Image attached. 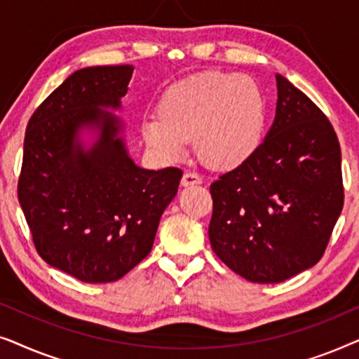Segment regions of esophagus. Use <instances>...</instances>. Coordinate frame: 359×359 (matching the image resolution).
<instances>
[{
    "instance_id": "34e87169",
    "label": "esophagus",
    "mask_w": 359,
    "mask_h": 359,
    "mask_svg": "<svg viewBox=\"0 0 359 359\" xmlns=\"http://www.w3.org/2000/svg\"><path fill=\"white\" fill-rule=\"evenodd\" d=\"M201 176L196 173H191V171H186L181 178V186H193V184H201Z\"/></svg>"
}]
</instances>
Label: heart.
Here are the masks:
<instances>
[{"label":"heart","instance_id":"1","mask_svg":"<svg viewBox=\"0 0 359 359\" xmlns=\"http://www.w3.org/2000/svg\"><path fill=\"white\" fill-rule=\"evenodd\" d=\"M266 129L262 88L245 75H201L166 88L158 116L145 117L140 132L158 158L176 161L196 154L215 170H233L255 155Z\"/></svg>","mask_w":359,"mask_h":359}]
</instances>
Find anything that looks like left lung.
Returning a JSON list of instances; mask_svg holds the SVG:
<instances>
[{"instance_id": "obj_1", "label": "left lung", "mask_w": 359, "mask_h": 359, "mask_svg": "<svg viewBox=\"0 0 359 359\" xmlns=\"http://www.w3.org/2000/svg\"><path fill=\"white\" fill-rule=\"evenodd\" d=\"M276 116L243 165L210 184L214 253L252 283H283L325 252L343 209L341 151L325 114L276 75Z\"/></svg>"}]
</instances>
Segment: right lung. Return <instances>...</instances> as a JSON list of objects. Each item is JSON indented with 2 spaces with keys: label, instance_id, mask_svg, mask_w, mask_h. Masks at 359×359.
I'll list each match as a JSON object with an SVG mask.
<instances>
[{
  "label": "right lung",
  "instance_id": "add662e5",
  "mask_svg": "<svg viewBox=\"0 0 359 359\" xmlns=\"http://www.w3.org/2000/svg\"><path fill=\"white\" fill-rule=\"evenodd\" d=\"M134 67L73 72L26 129L18 198L39 255L83 283H112L154 247L180 168L147 170L126 142L122 97Z\"/></svg>",
  "mask_w": 359,
  "mask_h": 359
}]
</instances>
